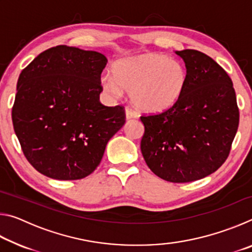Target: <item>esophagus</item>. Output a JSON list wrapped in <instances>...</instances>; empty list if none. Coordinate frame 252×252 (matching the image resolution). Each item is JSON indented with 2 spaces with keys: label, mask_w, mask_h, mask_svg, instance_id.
<instances>
[{
  "label": "esophagus",
  "mask_w": 252,
  "mask_h": 252,
  "mask_svg": "<svg viewBox=\"0 0 252 252\" xmlns=\"http://www.w3.org/2000/svg\"><path fill=\"white\" fill-rule=\"evenodd\" d=\"M138 118V114H136L134 111H132L131 109H126V120H132V119H136Z\"/></svg>",
  "instance_id": "34e87169"
}]
</instances>
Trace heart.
I'll return each mask as SVG.
<instances>
[{
	"label": "heart",
	"mask_w": 252,
	"mask_h": 252,
	"mask_svg": "<svg viewBox=\"0 0 252 252\" xmlns=\"http://www.w3.org/2000/svg\"><path fill=\"white\" fill-rule=\"evenodd\" d=\"M189 73L181 62L158 52L122 59L113 65L112 75L101 78L104 91L113 96L130 92L135 108L150 114L168 112L185 95Z\"/></svg>",
	"instance_id": "b5f03b06"
}]
</instances>
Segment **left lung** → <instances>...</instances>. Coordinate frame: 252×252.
<instances>
[{
  "label": "left lung",
  "instance_id": "1",
  "mask_svg": "<svg viewBox=\"0 0 252 252\" xmlns=\"http://www.w3.org/2000/svg\"><path fill=\"white\" fill-rule=\"evenodd\" d=\"M189 84L168 112L143 116L141 152L151 171L165 181L199 180L227 159L239 126L231 79L215 60L197 50L176 51Z\"/></svg>",
  "mask_w": 252,
  "mask_h": 252
}]
</instances>
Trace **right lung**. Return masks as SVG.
Masks as SVG:
<instances>
[{"instance_id": "1", "label": "right lung", "mask_w": 252, "mask_h": 252, "mask_svg": "<svg viewBox=\"0 0 252 252\" xmlns=\"http://www.w3.org/2000/svg\"><path fill=\"white\" fill-rule=\"evenodd\" d=\"M102 53L58 45L21 72L12 121L25 158L57 180L88 177L126 122L123 106L100 102Z\"/></svg>"}]
</instances>
